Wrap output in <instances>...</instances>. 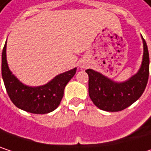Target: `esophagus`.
I'll return each instance as SVG.
<instances>
[{
	"label": "esophagus",
	"mask_w": 151,
	"mask_h": 151,
	"mask_svg": "<svg viewBox=\"0 0 151 151\" xmlns=\"http://www.w3.org/2000/svg\"><path fill=\"white\" fill-rule=\"evenodd\" d=\"M87 65H88L87 62H86V60H84V59H83V60H80V61L78 62V66H79V68H81V69L86 68Z\"/></svg>",
	"instance_id": "esophagus-1"
}]
</instances>
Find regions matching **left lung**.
Listing matches in <instances>:
<instances>
[{"mask_svg": "<svg viewBox=\"0 0 151 151\" xmlns=\"http://www.w3.org/2000/svg\"><path fill=\"white\" fill-rule=\"evenodd\" d=\"M143 53L137 73L124 81H114L93 69L86 70L88 74V93L93 104L107 112L122 111L142 96L147 86L150 69V57L147 44L141 35Z\"/></svg>", "mask_w": 151, "mask_h": 151, "instance_id": "obj_1", "label": "left lung"}]
</instances>
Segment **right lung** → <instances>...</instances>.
<instances>
[{"mask_svg": "<svg viewBox=\"0 0 151 151\" xmlns=\"http://www.w3.org/2000/svg\"><path fill=\"white\" fill-rule=\"evenodd\" d=\"M77 68L55 76L45 85L31 86L21 82L10 71L7 61V41L1 56V75L7 93L18 108L32 114H45L54 111L61 102L67 83Z\"/></svg>", "mask_w": 151, "mask_h": 151, "instance_id": "add662e5", "label": "right lung"}]
</instances>
